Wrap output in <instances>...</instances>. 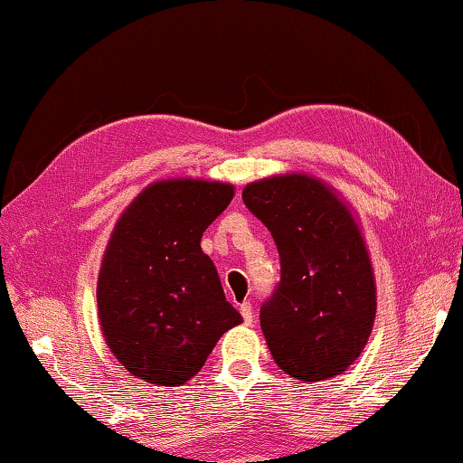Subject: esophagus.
Here are the masks:
<instances>
[{
    "mask_svg": "<svg viewBox=\"0 0 463 463\" xmlns=\"http://www.w3.org/2000/svg\"><path fill=\"white\" fill-rule=\"evenodd\" d=\"M239 312H241V316H243V320H245V324H251L253 322V307H251V303L250 301H243L239 306Z\"/></svg>",
    "mask_w": 463,
    "mask_h": 463,
    "instance_id": "esophagus-1",
    "label": "esophagus"
}]
</instances>
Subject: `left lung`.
<instances>
[{"instance_id": "8db88e82", "label": "left lung", "mask_w": 463, "mask_h": 463, "mask_svg": "<svg viewBox=\"0 0 463 463\" xmlns=\"http://www.w3.org/2000/svg\"><path fill=\"white\" fill-rule=\"evenodd\" d=\"M243 202L280 255V282L260 309L274 362L306 383L341 374L360 357L376 316L374 272L354 212L307 175L250 183Z\"/></svg>"}]
</instances>
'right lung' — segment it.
<instances>
[{"label": "right lung", "mask_w": 463, "mask_h": 463, "mask_svg": "<svg viewBox=\"0 0 463 463\" xmlns=\"http://www.w3.org/2000/svg\"><path fill=\"white\" fill-rule=\"evenodd\" d=\"M232 195L226 183L157 181L116 222L98 280L101 333L116 360L145 383L191 381L220 336L243 322L202 251L203 231Z\"/></svg>", "instance_id": "right-lung-1"}]
</instances>
